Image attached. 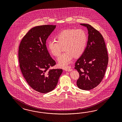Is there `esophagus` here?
Segmentation results:
<instances>
[{
    "mask_svg": "<svg viewBox=\"0 0 122 122\" xmlns=\"http://www.w3.org/2000/svg\"><path fill=\"white\" fill-rule=\"evenodd\" d=\"M64 70L67 71H72V69L70 68H68V67H66L64 68Z\"/></svg>",
    "mask_w": 122,
    "mask_h": 122,
    "instance_id": "esophagus-1",
    "label": "esophagus"
}]
</instances>
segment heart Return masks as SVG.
Instances as JSON below:
<instances>
[{
    "label": "heart",
    "instance_id": "b5f03b06",
    "mask_svg": "<svg viewBox=\"0 0 122 122\" xmlns=\"http://www.w3.org/2000/svg\"><path fill=\"white\" fill-rule=\"evenodd\" d=\"M56 38L57 41H49L47 47L52 55L57 57L64 46L65 51L58 59L59 66L62 67L67 66L73 57L77 58L83 54L88 40L87 33L82 29L63 30L56 36Z\"/></svg>",
    "mask_w": 122,
    "mask_h": 122
}]
</instances>
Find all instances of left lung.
<instances>
[{
    "label": "left lung",
    "instance_id": "left-lung-1",
    "mask_svg": "<svg viewBox=\"0 0 122 122\" xmlns=\"http://www.w3.org/2000/svg\"><path fill=\"white\" fill-rule=\"evenodd\" d=\"M88 30L87 47L81 57L76 61L75 69L79 73L77 85L79 89L89 90L102 81L108 63L107 49L103 36L89 24H81Z\"/></svg>",
    "mask_w": 122,
    "mask_h": 122
}]
</instances>
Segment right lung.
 I'll list each match as a JSON object with an SVG mask.
<instances>
[{
	"instance_id": "add662e5",
	"label": "right lung",
	"mask_w": 122,
	"mask_h": 122,
	"mask_svg": "<svg viewBox=\"0 0 122 122\" xmlns=\"http://www.w3.org/2000/svg\"><path fill=\"white\" fill-rule=\"evenodd\" d=\"M56 25H43L32 28L23 37L19 46V66L30 86L46 93L55 89L62 69H53L56 61L50 55L46 40Z\"/></svg>"
}]
</instances>
